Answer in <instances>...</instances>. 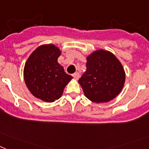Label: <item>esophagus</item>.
Masks as SVG:
<instances>
[{
  "label": "esophagus",
  "mask_w": 149,
  "mask_h": 149,
  "mask_svg": "<svg viewBox=\"0 0 149 149\" xmlns=\"http://www.w3.org/2000/svg\"><path fill=\"white\" fill-rule=\"evenodd\" d=\"M72 77H74L76 79H79V77H80V75H79V72H75L74 74H72Z\"/></svg>",
  "instance_id": "esophagus-1"
}]
</instances>
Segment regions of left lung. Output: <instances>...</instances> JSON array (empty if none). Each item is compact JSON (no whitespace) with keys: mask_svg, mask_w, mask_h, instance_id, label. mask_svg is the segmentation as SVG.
Returning <instances> with one entry per match:
<instances>
[{"mask_svg":"<svg viewBox=\"0 0 149 149\" xmlns=\"http://www.w3.org/2000/svg\"><path fill=\"white\" fill-rule=\"evenodd\" d=\"M86 70L79 79L85 96L95 103L108 102L124 86L126 74L120 61L111 51L99 49L86 57Z\"/></svg>","mask_w":149,"mask_h":149,"instance_id":"obj_1","label":"left lung"}]
</instances>
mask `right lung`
Returning a JSON list of instances; mask_svg holds the SVG:
<instances>
[{"instance_id":"add662e5","label":"right lung","mask_w":149,"mask_h":149,"mask_svg":"<svg viewBox=\"0 0 149 149\" xmlns=\"http://www.w3.org/2000/svg\"><path fill=\"white\" fill-rule=\"evenodd\" d=\"M61 54V49L53 44L42 45L30 54L25 63V83L32 95L43 102L51 103L59 99L72 79L57 62Z\"/></svg>"}]
</instances>
